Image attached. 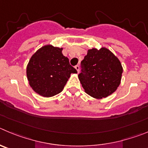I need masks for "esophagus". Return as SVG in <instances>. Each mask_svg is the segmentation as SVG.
<instances>
[{
    "instance_id": "obj_1",
    "label": "esophagus",
    "mask_w": 148,
    "mask_h": 148,
    "mask_svg": "<svg viewBox=\"0 0 148 148\" xmlns=\"http://www.w3.org/2000/svg\"><path fill=\"white\" fill-rule=\"evenodd\" d=\"M75 69L76 70H77V73H79V66H78V65H77V66H75Z\"/></svg>"
}]
</instances>
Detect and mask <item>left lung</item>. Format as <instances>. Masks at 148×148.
Returning <instances> with one entry per match:
<instances>
[{
	"label": "left lung",
	"mask_w": 148,
	"mask_h": 148,
	"mask_svg": "<svg viewBox=\"0 0 148 148\" xmlns=\"http://www.w3.org/2000/svg\"><path fill=\"white\" fill-rule=\"evenodd\" d=\"M78 75L86 94L96 99L108 97L119 87L123 71L118 58L106 48L88 51Z\"/></svg>",
	"instance_id": "left-lung-1"
}]
</instances>
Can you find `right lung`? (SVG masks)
Listing matches in <instances>:
<instances>
[{"instance_id":"add662e5","label":"right lung","mask_w":148,"mask_h":148,"mask_svg":"<svg viewBox=\"0 0 148 148\" xmlns=\"http://www.w3.org/2000/svg\"><path fill=\"white\" fill-rule=\"evenodd\" d=\"M62 51V48L46 45L29 60L27 79L32 88L40 96L51 97L60 93L71 74L77 73Z\"/></svg>"}]
</instances>
